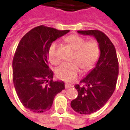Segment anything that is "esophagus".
<instances>
[{
  "label": "esophagus",
  "mask_w": 130,
  "mask_h": 130,
  "mask_svg": "<svg viewBox=\"0 0 130 130\" xmlns=\"http://www.w3.org/2000/svg\"><path fill=\"white\" fill-rule=\"evenodd\" d=\"M71 87H72V85L70 84H67V83L65 84V88H66V89H68V88Z\"/></svg>",
  "instance_id": "34e87169"
}]
</instances>
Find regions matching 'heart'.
I'll use <instances>...</instances> for the list:
<instances>
[{
	"mask_svg": "<svg viewBox=\"0 0 130 130\" xmlns=\"http://www.w3.org/2000/svg\"><path fill=\"white\" fill-rule=\"evenodd\" d=\"M69 45L75 50L72 62H63L56 70V75L62 81L71 82L76 79L81 72V67L85 71L92 69L98 61L100 48L98 43L94 40L87 41L84 37L77 35H72L65 39ZM58 43L54 42L48 49L49 61L57 65L60 62L58 55Z\"/></svg>",
	"mask_w": 130,
	"mask_h": 130,
	"instance_id": "1",
	"label": "heart"
}]
</instances>
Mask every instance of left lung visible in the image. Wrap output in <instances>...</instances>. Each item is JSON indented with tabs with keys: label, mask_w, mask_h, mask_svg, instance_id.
<instances>
[{
	"label": "left lung",
	"mask_w": 130,
	"mask_h": 130,
	"mask_svg": "<svg viewBox=\"0 0 130 130\" xmlns=\"http://www.w3.org/2000/svg\"><path fill=\"white\" fill-rule=\"evenodd\" d=\"M77 32L95 37L100 48L95 67L80 84L75 85L78 96L70 104L76 112L88 115L100 110L114 92L118 76V60L114 45L104 32L98 30Z\"/></svg>",
	"instance_id": "1"
}]
</instances>
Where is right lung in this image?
I'll return each mask as SVG.
<instances>
[{"label":"right lung","instance_id":"1","mask_svg":"<svg viewBox=\"0 0 130 130\" xmlns=\"http://www.w3.org/2000/svg\"><path fill=\"white\" fill-rule=\"evenodd\" d=\"M70 32L40 26L30 30L19 43L12 61L13 83L22 104L35 113L51 109L54 99L65 89L63 82H54L48 66L49 46Z\"/></svg>","mask_w":130,"mask_h":130}]
</instances>
